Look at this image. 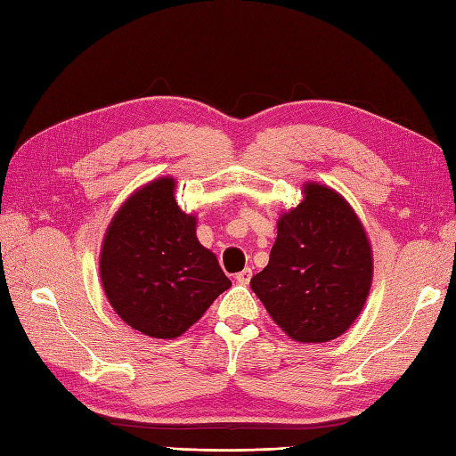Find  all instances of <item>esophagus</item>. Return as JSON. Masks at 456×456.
I'll list each match as a JSON object with an SVG mask.
<instances>
[{
    "label": "esophagus",
    "instance_id": "esophagus-1",
    "mask_svg": "<svg viewBox=\"0 0 456 456\" xmlns=\"http://www.w3.org/2000/svg\"><path fill=\"white\" fill-rule=\"evenodd\" d=\"M250 278H252V270H250V268H245V270L237 273V281H239L240 285H247V283L250 281Z\"/></svg>",
    "mask_w": 456,
    "mask_h": 456
}]
</instances>
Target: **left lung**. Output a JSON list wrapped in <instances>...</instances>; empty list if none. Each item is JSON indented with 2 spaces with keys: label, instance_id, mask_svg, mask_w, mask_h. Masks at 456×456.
I'll return each mask as SVG.
<instances>
[{
  "label": "left lung",
  "instance_id": "1",
  "mask_svg": "<svg viewBox=\"0 0 456 456\" xmlns=\"http://www.w3.org/2000/svg\"><path fill=\"white\" fill-rule=\"evenodd\" d=\"M278 219L270 262L250 280L272 321L301 344L342 336L365 306L373 250L355 209L334 188L305 183Z\"/></svg>",
  "mask_w": 456,
  "mask_h": 456
}]
</instances>
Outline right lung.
Here are the masks:
<instances>
[{
    "label": "right lung",
    "instance_id": "right-lung-1",
    "mask_svg": "<svg viewBox=\"0 0 456 456\" xmlns=\"http://www.w3.org/2000/svg\"><path fill=\"white\" fill-rule=\"evenodd\" d=\"M173 176L126 198L101 247V283L114 313L151 338H178L202 319L231 280L200 245L196 216L175 200Z\"/></svg>",
    "mask_w": 456,
    "mask_h": 456
}]
</instances>
